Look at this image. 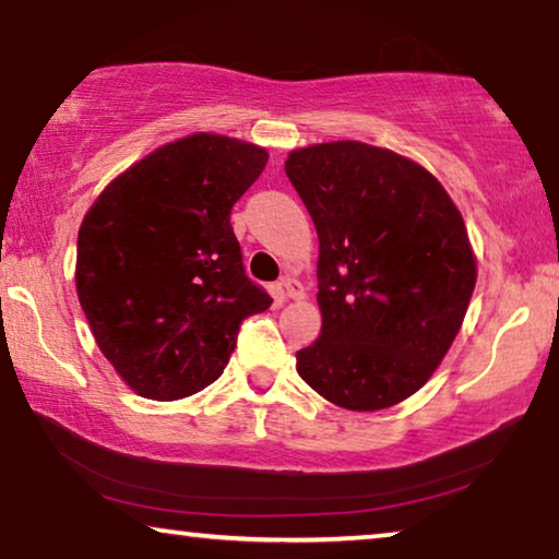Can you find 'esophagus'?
Masks as SVG:
<instances>
[{"label": "esophagus", "mask_w": 559, "mask_h": 559, "mask_svg": "<svg viewBox=\"0 0 559 559\" xmlns=\"http://www.w3.org/2000/svg\"><path fill=\"white\" fill-rule=\"evenodd\" d=\"M281 288H284V294L288 299H304V286L299 278H294V275H284L281 278Z\"/></svg>", "instance_id": "34e87169"}]
</instances>
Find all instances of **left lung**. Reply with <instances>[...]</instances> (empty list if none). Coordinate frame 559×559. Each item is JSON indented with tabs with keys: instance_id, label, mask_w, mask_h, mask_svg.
I'll use <instances>...</instances> for the list:
<instances>
[{
	"instance_id": "left-lung-1",
	"label": "left lung",
	"mask_w": 559,
	"mask_h": 559,
	"mask_svg": "<svg viewBox=\"0 0 559 559\" xmlns=\"http://www.w3.org/2000/svg\"><path fill=\"white\" fill-rule=\"evenodd\" d=\"M286 176L319 237L322 332L296 370L332 404L378 412L421 389L475 288L465 222L404 155L355 140L294 151Z\"/></svg>"
}]
</instances>
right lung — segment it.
I'll return each mask as SVG.
<instances>
[{"label":"right lung","mask_w":559,"mask_h":559,"mask_svg":"<svg viewBox=\"0 0 559 559\" xmlns=\"http://www.w3.org/2000/svg\"><path fill=\"white\" fill-rule=\"evenodd\" d=\"M263 147L199 132L145 155L79 229L76 294L104 357L132 391L176 401L217 381L242 319L273 299L245 275L229 225Z\"/></svg>","instance_id":"right-lung-1"}]
</instances>
